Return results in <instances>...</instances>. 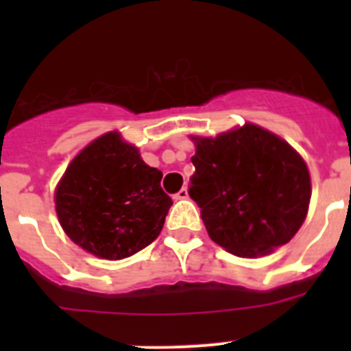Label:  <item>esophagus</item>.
Returning <instances> with one entry per match:
<instances>
[{"mask_svg": "<svg viewBox=\"0 0 351 351\" xmlns=\"http://www.w3.org/2000/svg\"><path fill=\"white\" fill-rule=\"evenodd\" d=\"M188 198V190L186 188H182V190H179L178 193L173 195V200H186Z\"/></svg>", "mask_w": 351, "mask_h": 351, "instance_id": "esophagus-1", "label": "esophagus"}]
</instances>
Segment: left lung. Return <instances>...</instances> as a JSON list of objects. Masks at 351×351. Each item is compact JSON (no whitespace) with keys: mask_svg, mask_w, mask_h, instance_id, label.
Here are the masks:
<instances>
[{"mask_svg":"<svg viewBox=\"0 0 351 351\" xmlns=\"http://www.w3.org/2000/svg\"><path fill=\"white\" fill-rule=\"evenodd\" d=\"M193 141L188 193L214 243L237 256L265 255L287 244L306 219L311 198L302 158L255 125Z\"/></svg>","mask_w":351,"mask_h":351,"instance_id":"obj_1","label":"left lung"}]
</instances>
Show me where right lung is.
<instances>
[{
	"instance_id": "1",
	"label": "right lung",
	"mask_w": 351,
	"mask_h": 351,
	"mask_svg": "<svg viewBox=\"0 0 351 351\" xmlns=\"http://www.w3.org/2000/svg\"><path fill=\"white\" fill-rule=\"evenodd\" d=\"M161 178L137 147L116 132L105 133L73 158L58 184L56 213L63 230L100 258L135 255L160 235L172 206Z\"/></svg>"
}]
</instances>
